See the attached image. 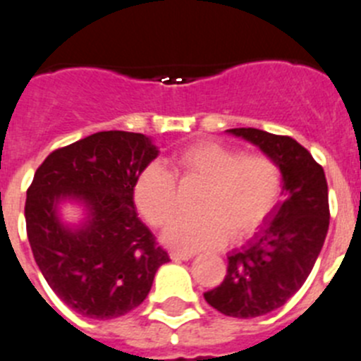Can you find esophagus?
Returning <instances> with one entry per match:
<instances>
[{
	"label": "esophagus",
	"instance_id": "obj_1",
	"mask_svg": "<svg viewBox=\"0 0 361 361\" xmlns=\"http://www.w3.org/2000/svg\"><path fill=\"white\" fill-rule=\"evenodd\" d=\"M194 257V252L190 251H171V258L174 262H187Z\"/></svg>",
	"mask_w": 361,
	"mask_h": 361
}]
</instances>
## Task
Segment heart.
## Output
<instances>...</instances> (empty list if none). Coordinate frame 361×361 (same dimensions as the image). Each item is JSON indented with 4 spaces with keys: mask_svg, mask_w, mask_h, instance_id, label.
<instances>
[{
    "mask_svg": "<svg viewBox=\"0 0 361 361\" xmlns=\"http://www.w3.org/2000/svg\"><path fill=\"white\" fill-rule=\"evenodd\" d=\"M171 171L146 165L133 185V200L151 226H165L176 214L178 185L201 183L200 214L180 217L164 231V240L181 251L224 244L228 233L242 238L260 226L281 190V173L265 154H240L217 142H196L176 151Z\"/></svg>",
    "mask_w": 361,
    "mask_h": 361,
    "instance_id": "heart-1",
    "label": "heart"
}]
</instances>
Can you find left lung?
Here are the masks:
<instances>
[{
    "label": "left lung",
    "mask_w": 361,
    "mask_h": 361,
    "mask_svg": "<svg viewBox=\"0 0 361 361\" xmlns=\"http://www.w3.org/2000/svg\"><path fill=\"white\" fill-rule=\"evenodd\" d=\"M274 160L281 173V201L245 244L228 255L224 281L204 299L228 317H260L281 308L312 272L329 228L324 169L292 137L257 128H233Z\"/></svg>",
    "instance_id": "1"
}]
</instances>
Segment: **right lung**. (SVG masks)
Instances as JSON below:
<instances>
[{
    "label": "right lung",
    "mask_w": 361,
    "mask_h": 361,
    "mask_svg": "<svg viewBox=\"0 0 361 361\" xmlns=\"http://www.w3.org/2000/svg\"><path fill=\"white\" fill-rule=\"evenodd\" d=\"M151 137L97 131L42 161L26 192L30 247L56 295L89 319H116L147 298L169 255L135 210L133 185L158 157ZM74 204L78 221L61 208Z\"/></svg>",
    "instance_id": "obj_1"
}]
</instances>
